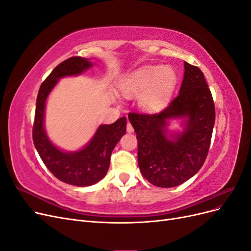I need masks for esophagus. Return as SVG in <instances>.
Returning <instances> with one entry per match:
<instances>
[{
    "label": "esophagus",
    "mask_w": 251,
    "mask_h": 251,
    "mask_svg": "<svg viewBox=\"0 0 251 251\" xmlns=\"http://www.w3.org/2000/svg\"><path fill=\"white\" fill-rule=\"evenodd\" d=\"M126 131H127V133H133L134 132V127L132 126V125L130 123H127V125H126Z\"/></svg>",
    "instance_id": "34e87169"
}]
</instances>
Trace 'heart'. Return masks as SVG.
<instances>
[{"instance_id": "heart-1", "label": "heart", "mask_w": 251, "mask_h": 251, "mask_svg": "<svg viewBox=\"0 0 251 251\" xmlns=\"http://www.w3.org/2000/svg\"><path fill=\"white\" fill-rule=\"evenodd\" d=\"M177 80V73L170 66H147L128 74L121 91L128 98L139 97L143 110L155 111L169 100Z\"/></svg>"}]
</instances>
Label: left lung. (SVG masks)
<instances>
[{
  "mask_svg": "<svg viewBox=\"0 0 251 251\" xmlns=\"http://www.w3.org/2000/svg\"><path fill=\"white\" fill-rule=\"evenodd\" d=\"M182 119V132H171L169 120ZM216 119L210 90L198 67L184 62L179 95L158 114L130 113L138 140L142 176L159 187H175L199 172L207 157Z\"/></svg>",
  "mask_w": 251,
  "mask_h": 251,
  "instance_id": "1",
  "label": "left lung"
}]
</instances>
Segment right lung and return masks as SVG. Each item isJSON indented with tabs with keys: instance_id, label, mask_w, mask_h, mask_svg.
<instances>
[{
	"instance_id": "obj_1",
	"label": "right lung",
	"mask_w": 251,
	"mask_h": 251,
	"mask_svg": "<svg viewBox=\"0 0 251 251\" xmlns=\"http://www.w3.org/2000/svg\"><path fill=\"white\" fill-rule=\"evenodd\" d=\"M93 65L89 58L80 56L64 60L42 83L36 98L32 131L34 147L47 169L58 180L75 186L93 185L107 175L112 151L126 131V117L118 118L112 125H100L86 146L74 151L60 150L49 139L45 130V108L51 91L60 78L80 75Z\"/></svg>"
}]
</instances>
